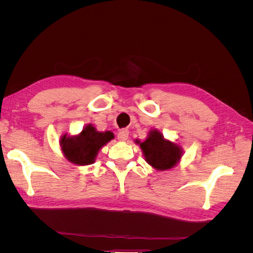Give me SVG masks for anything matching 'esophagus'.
I'll use <instances>...</instances> for the list:
<instances>
[{"label": "esophagus", "mask_w": 253, "mask_h": 253, "mask_svg": "<svg viewBox=\"0 0 253 253\" xmlns=\"http://www.w3.org/2000/svg\"><path fill=\"white\" fill-rule=\"evenodd\" d=\"M127 137H128V131H127V129L124 128V129H120V131H119V133L117 135V139L119 141H126L127 139Z\"/></svg>", "instance_id": "34e87169"}]
</instances>
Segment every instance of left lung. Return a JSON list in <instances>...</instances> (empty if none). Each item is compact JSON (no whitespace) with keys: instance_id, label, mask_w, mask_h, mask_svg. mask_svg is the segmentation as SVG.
Returning a JSON list of instances; mask_svg holds the SVG:
<instances>
[{"instance_id":"8db88e82","label":"left lung","mask_w":253,"mask_h":253,"mask_svg":"<svg viewBox=\"0 0 253 253\" xmlns=\"http://www.w3.org/2000/svg\"><path fill=\"white\" fill-rule=\"evenodd\" d=\"M139 144L145 162L158 171L170 170L179 163L183 154L180 145L168 139L158 129H151L147 139L135 140Z\"/></svg>"}]
</instances>
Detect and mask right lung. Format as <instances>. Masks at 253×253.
Wrapping results in <instances>:
<instances>
[{"instance_id":"1","label":"right lung","mask_w":253,"mask_h":253,"mask_svg":"<svg viewBox=\"0 0 253 253\" xmlns=\"http://www.w3.org/2000/svg\"><path fill=\"white\" fill-rule=\"evenodd\" d=\"M112 139L114 134L111 131L98 132L93 125H87L78 135L64 134L60 139V147L68 162L87 166L95 163L98 152Z\"/></svg>"}]
</instances>
